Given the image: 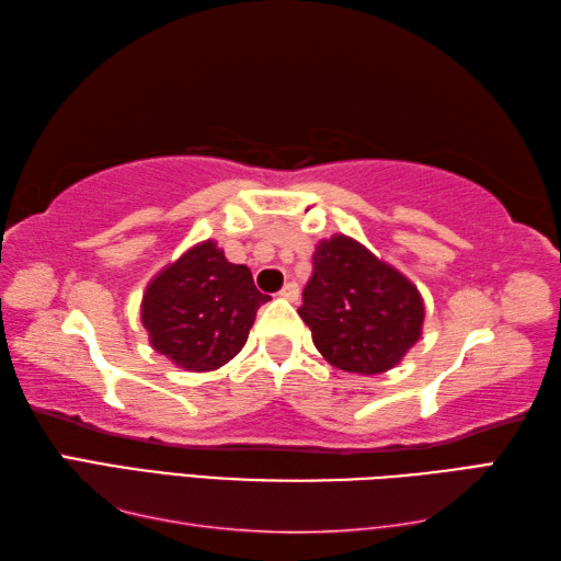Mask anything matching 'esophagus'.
<instances>
[{
    "instance_id": "obj_1",
    "label": "esophagus",
    "mask_w": 561,
    "mask_h": 561,
    "mask_svg": "<svg viewBox=\"0 0 561 561\" xmlns=\"http://www.w3.org/2000/svg\"><path fill=\"white\" fill-rule=\"evenodd\" d=\"M299 294L301 291H299V284H296V282H287L279 291L282 299H287V301H296V299H299Z\"/></svg>"
}]
</instances>
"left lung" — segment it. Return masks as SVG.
I'll return each instance as SVG.
<instances>
[{
	"label": "left lung",
	"instance_id": "obj_1",
	"mask_svg": "<svg viewBox=\"0 0 561 561\" xmlns=\"http://www.w3.org/2000/svg\"><path fill=\"white\" fill-rule=\"evenodd\" d=\"M325 362L350 374H386L422 337L414 284L350 236L320 241L299 308Z\"/></svg>",
	"mask_w": 561,
	"mask_h": 561
}]
</instances>
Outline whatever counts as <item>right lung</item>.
<instances>
[{
    "instance_id": "add662e5",
    "label": "right lung",
    "mask_w": 561,
    "mask_h": 561,
    "mask_svg": "<svg viewBox=\"0 0 561 561\" xmlns=\"http://www.w3.org/2000/svg\"><path fill=\"white\" fill-rule=\"evenodd\" d=\"M260 294L245 265H233L214 241L197 243L149 282L141 325L151 347L185 371H214L243 350Z\"/></svg>"
}]
</instances>
